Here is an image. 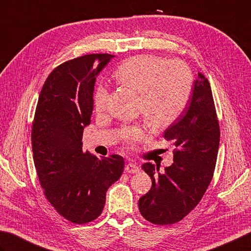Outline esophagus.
<instances>
[{
  "instance_id": "34e87169",
  "label": "esophagus",
  "mask_w": 251,
  "mask_h": 251,
  "mask_svg": "<svg viewBox=\"0 0 251 251\" xmlns=\"http://www.w3.org/2000/svg\"><path fill=\"white\" fill-rule=\"evenodd\" d=\"M125 172L126 174H136V173L140 172V168H139L138 165H135L133 163H129V164L126 165Z\"/></svg>"
}]
</instances>
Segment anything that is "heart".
<instances>
[{
	"label": "heart",
	"instance_id": "heart-1",
	"mask_svg": "<svg viewBox=\"0 0 251 251\" xmlns=\"http://www.w3.org/2000/svg\"><path fill=\"white\" fill-rule=\"evenodd\" d=\"M115 76L121 85L139 93L138 109L156 127H164L176 121L191 98L193 76L190 68L180 60L167 61L155 54H138L122 62ZM109 91L99 83L93 94L94 109L100 112L107 108ZM149 133L143 125L124 126L122 142L134 149Z\"/></svg>",
	"mask_w": 251,
	"mask_h": 251
}]
</instances>
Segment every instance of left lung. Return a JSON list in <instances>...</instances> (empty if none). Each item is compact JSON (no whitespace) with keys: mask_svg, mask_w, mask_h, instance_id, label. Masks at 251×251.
<instances>
[{"mask_svg":"<svg viewBox=\"0 0 251 251\" xmlns=\"http://www.w3.org/2000/svg\"><path fill=\"white\" fill-rule=\"evenodd\" d=\"M220 135L210 83L199 73L187 108L164 132V139L176 148L173 165L163 174L152 163L142 165L152 179L150 191L139 200L145 220L172 225L195 209L213 178Z\"/></svg>","mask_w":251,"mask_h":251,"instance_id":"8db88e82","label":"left lung"}]
</instances>
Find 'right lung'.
Returning a JSON list of instances; mask_svg holds the SVG:
<instances>
[{
    "label": "right lung",
    "mask_w": 251,
    "mask_h": 251,
    "mask_svg": "<svg viewBox=\"0 0 251 251\" xmlns=\"http://www.w3.org/2000/svg\"><path fill=\"white\" fill-rule=\"evenodd\" d=\"M112 58L92 53L58 65L41 88L32 121L31 146L40 186L55 211L74 224L89 223L101 214L108 188L124 173L122 156L98 159L82 149L96 76Z\"/></svg>",
    "instance_id": "1"
}]
</instances>
